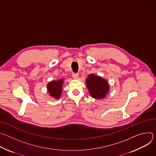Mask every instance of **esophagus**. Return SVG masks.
Listing matches in <instances>:
<instances>
[{"instance_id": "obj_1", "label": "esophagus", "mask_w": 156, "mask_h": 156, "mask_svg": "<svg viewBox=\"0 0 156 156\" xmlns=\"http://www.w3.org/2000/svg\"><path fill=\"white\" fill-rule=\"evenodd\" d=\"M72 76L74 79H78V73H73Z\"/></svg>"}]
</instances>
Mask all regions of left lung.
Returning <instances> with one entry per match:
<instances>
[{
    "mask_svg": "<svg viewBox=\"0 0 156 156\" xmlns=\"http://www.w3.org/2000/svg\"><path fill=\"white\" fill-rule=\"evenodd\" d=\"M86 84L90 96L96 99L105 98L110 90L108 81L94 74L89 75L86 80Z\"/></svg>",
    "mask_w": 156,
    "mask_h": 156,
    "instance_id": "8db88e82",
    "label": "left lung"
}]
</instances>
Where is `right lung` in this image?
Returning a JSON list of instances; mask_svg holds the SVG:
<instances>
[{
	"mask_svg": "<svg viewBox=\"0 0 156 156\" xmlns=\"http://www.w3.org/2000/svg\"><path fill=\"white\" fill-rule=\"evenodd\" d=\"M65 79L62 78L49 81L47 84L48 91L49 95L55 99L60 98L62 93V87Z\"/></svg>",
	"mask_w": 156,
	"mask_h": 156,
	"instance_id": "right-lung-1",
	"label": "right lung"
}]
</instances>
